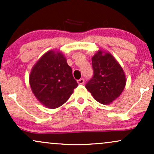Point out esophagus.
Listing matches in <instances>:
<instances>
[{"label":"esophagus","mask_w":154,"mask_h":154,"mask_svg":"<svg viewBox=\"0 0 154 154\" xmlns=\"http://www.w3.org/2000/svg\"><path fill=\"white\" fill-rule=\"evenodd\" d=\"M77 83H78L79 85H83L85 83V79L83 78H81L77 80Z\"/></svg>","instance_id":"1"}]
</instances>
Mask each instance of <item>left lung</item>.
Instances as JSON below:
<instances>
[{"label":"left lung","instance_id":"left-lung-1","mask_svg":"<svg viewBox=\"0 0 154 154\" xmlns=\"http://www.w3.org/2000/svg\"><path fill=\"white\" fill-rule=\"evenodd\" d=\"M92 66L93 75L85 88L99 103H111L119 96L126 84L122 68L112 55H103L100 51L92 58Z\"/></svg>","mask_w":154,"mask_h":154}]
</instances>
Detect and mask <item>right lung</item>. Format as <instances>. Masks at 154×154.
<instances>
[{"label":"right lung","mask_w":154,"mask_h":154,"mask_svg":"<svg viewBox=\"0 0 154 154\" xmlns=\"http://www.w3.org/2000/svg\"><path fill=\"white\" fill-rule=\"evenodd\" d=\"M29 84L39 101L50 109L62 106L78 86L66 58L52 51L44 54L33 66Z\"/></svg>","instance_id":"1"}]
</instances>
